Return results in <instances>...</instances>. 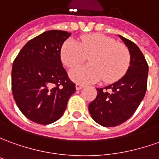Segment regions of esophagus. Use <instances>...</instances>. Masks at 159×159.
I'll list each match as a JSON object with an SVG mask.
<instances>
[{"label":"esophagus","mask_w":159,"mask_h":159,"mask_svg":"<svg viewBox=\"0 0 159 159\" xmlns=\"http://www.w3.org/2000/svg\"><path fill=\"white\" fill-rule=\"evenodd\" d=\"M84 87V85H81V84H76L75 85V88H76V90H80V89H82Z\"/></svg>","instance_id":"esophagus-1"}]
</instances>
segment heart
<instances>
[{
  "mask_svg": "<svg viewBox=\"0 0 159 159\" xmlns=\"http://www.w3.org/2000/svg\"><path fill=\"white\" fill-rule=\"evenodd\" d=\"M89 55L90 64L70 71L73 81L91 84L103 79L108 83L114 82L126 73L130 65L127 48L100 34L82 36L79 42L68 39L61 47V61L69 68L81 64Z\"/></svg>",
  "mask_w": 159,
  "mask_h": 159,
  "instance_id": "heart-1",
  "label": "heart"
}]
</instances>
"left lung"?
<instances>
[{"label": "left lung", "mask_w": 159, "mask_h": 159, "mask_svg": "<svg viewBox=\"0 0 159 159\" xmlns=\"http://www.w3.org/2000/svg\"><path fill=\"white\" fill-rule=\"evenodd\" d=\"M119 36L129 49L130 66L118 81L97 88V97L88 106L94 121L105 127L117 126L130 119L147 88L148 64L144 56L135 43Z\"/></svg>", "instance_id": "obj_1"}]
</instances>
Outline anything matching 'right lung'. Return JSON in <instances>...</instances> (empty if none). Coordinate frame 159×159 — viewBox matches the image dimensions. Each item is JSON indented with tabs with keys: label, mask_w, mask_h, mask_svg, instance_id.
Here are the masks:
<instances>
[{
	"label": "right lung",
	"mask_w": 159,
	"mask_h": 159,
	"mask_svg": "<svg viewBox=\"0 0 159 159\" xmlns=\"http://www.w3.org/2000/svg\"><path fill=\"white\" fill-rule=\"evenodd\" d=\"M71 33L50 30L30 40L12 67V92L20 111L34 123L49 125L61 118L75 84L61 60L62 45Z\"/></svg>",
	"instance_id": "add662e5"
}]
</instances>
